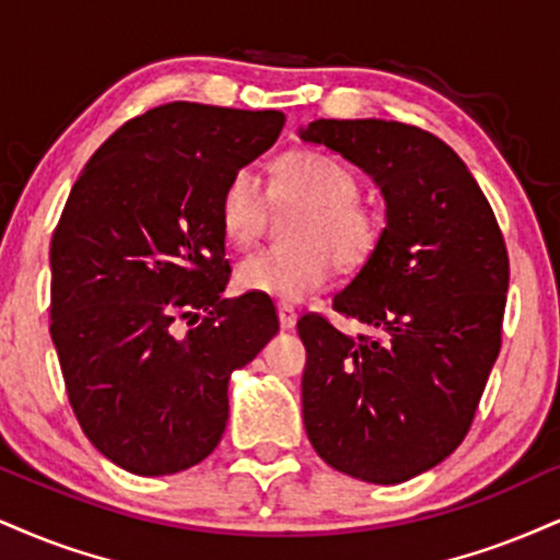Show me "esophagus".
<instances>
[{"mask_svg":"<svg viewBox=\"0 0 560 560\" xmlns=\"http://www.w3.org/2000/svg\"><path fill=\"white\" fill-rule=\"evenodd\" d=\"M276 313H279V323H281V328H294L298 326V310H294L292 305H279L276 307Z\"/></svg>","mask_w":560,"mask_h":560,"instance_id":"1","label":"esophagus"}]
</instances>
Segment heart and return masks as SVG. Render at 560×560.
Listing matches in <instances>:
<instances>
[{"mask_svg":"<svg viewBox=\"0 0 560 560\" xmlns=\"http://www.w3.org/2000/svg\"><path fill=\"white\" fill-rule=\"evenodd\" d=\"M271 198L281 206H302L289 229L294 242L266 247L240 262L237 284L245 292L298 302L326 281L334 262L341 271H354L378 245L381 215L360 203V179L339 159L318 151L287 153L276 164ZM271 198L253 170L226 179L219 219L234 247L260 237Z\"/></svg>","mask_w":560,"mask_h":560,"instance_id":"b5f03b06","label":"heart"}]
</instances>
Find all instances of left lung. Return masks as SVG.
<instances>
[{
    "label": "left lung",
    "instance_id": "left-lung-1",
    "mask_svg": "<svg viewBox=\"0 0 560 560\" xmlns=\"http://www.w3.org/2000/svg\"><path fill=\"white\" fill-rule=\"evenodd\" d=\"M300 138L365 172L386 203L373 255L334 298L375 336L315 313L298 323L307 438L357 480H412L464 441L501 352L503 234L467 164L420 127L315 119Z\"/></svg>",
    "mask_w": 560,
    "mask_h": 560
}]
</instances>
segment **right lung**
<instances>
[{"label":"right lung","instance_id":"right-lung-1","mask_svg":"<svg viewBox=\"0 0 560 560\" xmlns=\"http://www.w3.org/2000/svg\"><path fill=\"white\" fill-rule=\"evenodd\" d=\"M281 127V112L174 101L119 127L72 185L49 253L51 341L80 428L127 472L203 462L229 378L279 331L271 298H221L219 200Z\"/></svg>","mask_w":560,"mask_h":560}]
</instances>
